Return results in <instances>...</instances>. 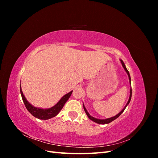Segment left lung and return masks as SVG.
<instances>
[{"label": "left lung", "instance_id": "obj_1", "mask_svg": "<svg viewBox=\"0 0 158 158\" xmlns=\"http://www.w3.org/2000/svg\"><path fill=\"white\" fill-rule=\"evenodd\" d=\"M121 64H122V65H123V68L125 69V71L127 72V74H128V76L129 82H130V84H131V76H130V74H129V72H128V70L127 69V68H126V66H125V64H124V63H123V61L122 60H121ZM131 97H132V89L131 88V90H130V97H129V99H128V102H127V105L125 106V107H124V108H123V109L122 110V111H121L120 113H118V114H117V115H115V116L113 117H111V118H107V119H98V118H94V117H92V116H91L90 114L88 113L86 109H85V107H84V104H83V106H84V111H85V113H86V114H87L88 117V118H89V119H91V120H92V121H94L95 123H98V124H103V125H105V124H108V123H109L112 122L113 121H114V119H116L117 118H118L119 116L121 115V113H122L124 111H125V108L127 107V106L129 104V103H130V102H131Z\"/></svg>", "mask_w": 158, "mask_h": 158}]
</instances>
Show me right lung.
I'll list each match as a JSON object with an SVG mask.
<instances>
[{
	"instance_id": "obj_1",
	"label": "right lung",
	"mask_w": 158,
	"mask_h": 158,
	"mask_svg": "<svg viewBox=\"0 0 158 158\" xmlns=\"http://www.w3.org/2000/svg\"><path fill=\"white\" fill-rule=\"evenodd\" d=\"M20 93H21L23 103H24L26 109H27V111H29L33 116H34L37 118L42 119V120H47V119H49L52 117H55L56 114L60 112V110L63 109L65 103L67 102V100L70 97L72 93H73V91H71L70 92L64 95L55 106H53L50 109H47L37 108L31 106V105L27 101V99L24 97V95H23L21 89V85H20Z\"/></svg>"
}]
</instances>
